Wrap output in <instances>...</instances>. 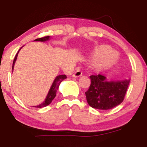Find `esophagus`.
Instances as JSON below:
<instances>
[{
  "instance_id": "1",
  "label": "esophagus",
  "mask_w": 147,
  "mask_h": 147,
  "mask_svg": "<svg viewBox=\"0 0 147 147\" xmlns=\"http://www.w3.org/2000/svg\"><path fill=\"white\" fill-rule=\"evenodd\" d=\"M82 75V72L79 69H77V71H76L75 73L72 75V77H81Z\"/></svg>"
}]
</instances>
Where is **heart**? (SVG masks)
<instances>
[{
	"instance_id": "heart-1",
	"label": "heart",
	"mask_w": 147,
	"mask_h": 147,
	"mask_svg": "<svg viewBox=\"0 0 147 147\" xmlns=\"http://www.w3.org/2000/svg\"><path fill=\"white\" fill-rule=\"evenodd\" d=\"M92 58L95 61V66L98 70H104L111 68L117 62L119 55L117 52L111 50L107 45L96 47L92 54Z\"/></svg>"
}]
</instances>
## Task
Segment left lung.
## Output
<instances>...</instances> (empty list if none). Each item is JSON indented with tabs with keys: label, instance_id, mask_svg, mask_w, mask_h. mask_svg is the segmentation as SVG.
<instances>
[{
	"label": "left lung",
	"instance_id": "8db88e82",
	"mask_svg": "<svg viewBox=\"0 0 147 147\" xmlns=\"http://www.w3.org/2000/svg\"><path fill=\"white\" fill-rule=\"evenodd\" d=\"M91 83L85 92L87 102L91 107L109 110L123 102L130 80L108 82L102 75L90 76Z\"/></svg>",
	"mask_w": 147,
	"mask_h": 147
}]
</instances>
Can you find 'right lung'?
Listing matches in <instances>:
<instances>
[{"label": "right lung", "instance_id": "1", "mask_svg": "<svg viewBox=\"0 0 147 147\" xmlns=\"http://www.w3.org/2000/svg\"><path fill=\"white\" fill-rule=\"evenodd\" d=\"M49 38H50V36H44V37H41V38H36V39H35L34 41H48V40H49ZM19 50H18L17 54H16V55L14 57V61H13V64H12V70H13V68H14L15 61H16V58H17L18 53V52H19ZM66 78H67V77H66V75H61L57 76V77H56V79H55V81H54V82H53V84H52L51 88H50V91H49L48 95H47L46 99H45L44 102H43L42 104H40V105L34 106V107L42 108V107H45V106L49 105V104H50V103L52 102V101L53 100L54 98H55V96H56L57 91V90H58L59 86L61 82L62 81H63L64 79H66Z\"/></svg>", "mask_w": 147, "mask_h": 147}]
</instances>
